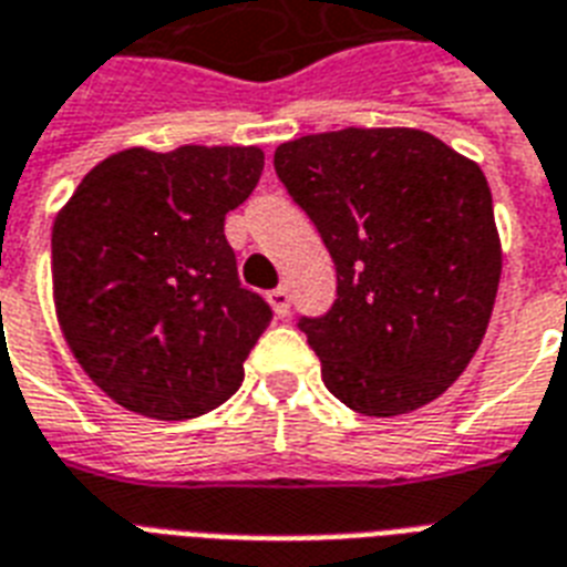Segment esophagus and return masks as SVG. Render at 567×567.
I'll return each mask as SVG.
<instances>
[{
	"instance_id": "obj_1",
	"label": "esophagus",
	"mask_w": 567,
	"mask_h": 567,
	"mask_svg": "<svg viewBox=\"0 0 567 567\" xmlns=\"http://www.w3.org/2000/svg\"><path fill=\"white\" fill-rule=\"evenodd\" d=\"M267 302L274 306L276 318H288V315H291V293H288L285 285H279V288H274V291L267 293Z\"/></svg>"
}]
</instances>
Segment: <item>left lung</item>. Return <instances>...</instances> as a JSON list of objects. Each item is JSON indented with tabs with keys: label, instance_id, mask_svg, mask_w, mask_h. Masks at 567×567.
Wrapping results in <instances>:
<instances>
[{
	"label": "left lung",
	"instance_id": "1",
	"mask_svg": "<svg viewBox=\"0 0 567 567\" xmlns=\"http://www.w3.org/2000/svg\"><path fill=\"white\" fill-rule=\"evenodd\" d=\"M274 167L336 261V302L297 320L329 391L371 417L444 394L474 359L501 285L483 171L417 128L300 137Z\"/></svg>",
	"mask_w": 567,
	"mask_h": 567
}]
</instances>
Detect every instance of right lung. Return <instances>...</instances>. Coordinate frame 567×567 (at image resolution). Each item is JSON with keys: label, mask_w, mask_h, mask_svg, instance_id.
Returning a JSON list of instances; mask_svg holds the SVG:
<instances>
[{"label": "right lung", "mask_w": 567, "mask_h": 567, "mask_svg": "<svg viewBox=\"0 0 567 567\" xmlns=\"http://www.w3.org/2000/svg\"><path fill=\"white\" fill-rule=\"evenodd\" d=\"M256 146L126 150L52 226V285L84 373L128 412L188 421L226 403L274 311L240 288L223 223L261 179Z\"/></svg>", "instance_id": "add662e5"}]
</instances>
